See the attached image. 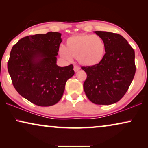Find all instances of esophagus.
<instances>
[{"instance_id":"obj_1","label":"esophagus","mask_w":148,"mask_h":148,"mask_svg":"<svg viewBox=\"0 0 148 148\" xmlns=\"http://www.w3.org/2000/svg\"><path fill=\"white\" fill-rule=\"evenodd\" d=\"M73 69H74V71H75V72H77L78 71L80 70V68H79V66L75 65L74 67H73Z\"/></svg>"}]
</instances>
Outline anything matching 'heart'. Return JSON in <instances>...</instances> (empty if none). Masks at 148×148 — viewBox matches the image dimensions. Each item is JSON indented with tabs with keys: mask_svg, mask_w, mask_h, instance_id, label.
I'll list each match as a JSON object with an SVG mask.
<instances>
[{
	"mask_svg": "<svg viewBox=\"0 0 148 148\" xmlns=\"http://www.w3.org/2000/svg\"><path fill=\"white\" fill-rule=\"evenodd\" d=\"M106 44L100 36L93 34H78L66 40V47L58 49L60 56L64 60L72 61L77 56L83 65L91 66L98 64L106 55Z\"/></svg>",
	"mask_w": 148,
	"mask_h": 148,
	"instance_id": "b5f03b06",
	"label": "heart"
}]
</instances>
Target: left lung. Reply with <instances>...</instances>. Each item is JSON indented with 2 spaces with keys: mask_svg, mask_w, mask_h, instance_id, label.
<instances>
[{
  "mask_svg": "<svg viewBox=\"0 0 148 148\" xmlns=\"http://www.w3.org/2000/svg\"><path fill=\"white\" fill-rule=\"evenodd\" d=\"M106 44V55L98 64L82 66L87 73L84 90L96 104H114L124 96L135 73V51L118 34L96 31Z\"/></svg>",
  "mask_w": 148,
  "mask_h": 148,
  "instance_id": "8db88e82",
  "label": "left lung"
}]
</instances>
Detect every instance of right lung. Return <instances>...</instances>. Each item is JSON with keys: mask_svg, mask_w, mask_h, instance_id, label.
I'll use <instances>...</instances> for the list:
<instances>
[{"mask_svg": "<svg viewBox=\"0 0 148 148\" xmlns=\"http://www.w3.org/2000/svg\"><path fill=\"white\" fill-rule=\"evenodd\" d=\"M61 42V34L50 32L21 38L11 49L7 66L14 88L38 106L56 104L75 74L73 64H56Z\"/></svg>", "mask_w": 148, "mask_h": 148, "instance_id": "add662e5", "label": "right lung"}]
</instances>
